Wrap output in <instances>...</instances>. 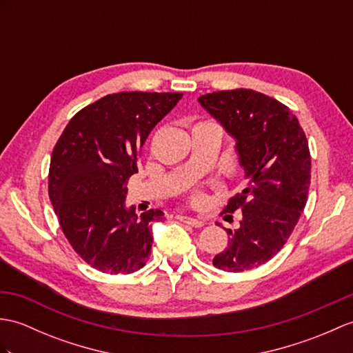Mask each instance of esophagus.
<instances>
[{"label": "esophagus", "mask_w": 353, "mask_h": 353, "mask_svg": "<svg viewBox=\"0 0 353 353\" xmlns=\"http://www.w3.org/2000/svg\"><path fill=\"white\" fill-rule=\"evenodd\" d=\"M177 219L182 221V223H185V224H190V225H192V227H195V228H200V227L204 225V221H201V219H199V218L185 216V215H177Z\"/></svg>", "instance_id": "obj_1"}]
</instances>
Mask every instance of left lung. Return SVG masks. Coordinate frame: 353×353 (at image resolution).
<instances>
[{
    "instance_id": "left-lung-1",
    "label": "left lung",
    "mask_w": 353,
    "mask_h": 353,
    "mask_svg": "<svg viewBox=\"0 0 353 353\" xmlns=\"http://www.w3.org/2000/svg\"><path fill=\"white\" fill-rule=\"evenodd\" d=\"M199 103L234 139L247 180L225 212H242L239 228H227L228 243L214 259L227 272L266 263L288 242L305 208L311 158L308 141L288 106L252 90L203 94Z\"/></svg>"
}]
</instances>
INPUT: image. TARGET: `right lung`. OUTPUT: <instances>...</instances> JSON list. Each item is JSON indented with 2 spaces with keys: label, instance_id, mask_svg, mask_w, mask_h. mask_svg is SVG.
Instances as JSON below:
<instances>
[{
  "label": "right lung",
  "instance_id": "right-lung-1",
  "mask_svg": "<svg viewBox=\"0 0 353 353\" xmlns=\"http://www.w3.org/2000/svg\"><path fill=\"white\" fill-rule=\"evenodd\" d=\"M182 96L108 94L75 114L54 147L49 199L73 250L101 272L132 274L149 260L163 212L138 215L126 185L147 137Z\"/></svg>",
  "mask_w": 353,
  "mask_h": 353
}]
</instances>
